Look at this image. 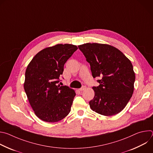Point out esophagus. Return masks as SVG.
Segmentation results:
<instances>
[{
	"label": "esophagus",
	"instance_id": "obj_1",
	"mask_svg": "<svg viewBox=\"0 0 153 153\" xmlns=\"http://www.w3.org/2000/svg\"><path fill=\"white\" fill-rule=\"evenodd\" d=\"M86 88V86H82V87H81V88H80L79 89V90L82 91H83V90H85Z\"/></svg>",
	"mask_w": 153,
	"mask_h": 153
}]
</instances>
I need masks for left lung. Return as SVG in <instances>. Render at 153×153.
<instances>
[{
    "label": "left lung",
    "mask_w": 153,
    "mask_h": 153,
    "mask_svg": "<svg viewBox=\"0 0 153 153\" xmlns=\"http://www.w3.org/2000/svg\"><path fill=\"white\" fill-rule=\"evenodd\" d=\"M91 67L98 86H93L94 97L89 103L91 110L110 116L126 106L134 91L135 73L131 61L117 48L107 44L87 43L78 46Z\"/></svg>",
    "instance_id": "1"
}]
</instances>
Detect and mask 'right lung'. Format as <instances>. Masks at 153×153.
<instances>
[{"instance_id":"right-lung-1","label":"right lung","mask_w":153,"mask_h":153,"mask_svg":"<svg viewBox=\"0 0 153 153\" xmlns=\"http://www.w3.org/2000/svg\"><path fill=\"white\" fill-rule=\"evenodd\" d=\"M77 50L71 44H57L39 52L25 71L24 90L35 114L43 121L56 122L71 111L74 90L57 85L67 60Z\"/></svg>"}]
</instances>
